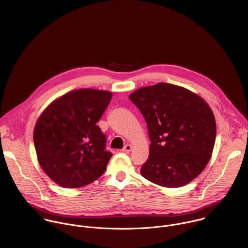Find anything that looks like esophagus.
<instances>
[{"mask_svg":"<svg viewBox=\"0 0 248 248\" xmlns=\"http://www.w3.org/2000/svg\"><path fill=\"white\" fill-rule=\"evenodd\" d=\"M132 149H133V147H132L130 144H127V145L122 149V151L125 152V153H129V152L132 151Z\"/></svg>","mask_w":248,"mask_h":248,"instance_id":"1","label":"esophagus"}]
</instances>
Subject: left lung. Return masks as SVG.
<instances>
[{
    "mask_svg": "<svg viewBox=\"0 0 248 248\" xmlns=\"http://www.w3.org/2000/svg\"><path fill=\"white\" fill-rule=\"evenodd\" d=\"M145 118L151 140L140 174L169 188L184 186L206 167L216 140L212 109L189 90L158 83L129 96Z\"/></svg>",
    "mask_w": 248,
    "mask_h": 248,
    "instance_id": "left-lung-1",
    "label": "left lung"
}]
</instances>
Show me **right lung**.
<instances>
[{
    "mask_svg": "<svg viewBox=\"0 0 248 248\" xmlns=\"http://www.w3.org/2000/svg\"><path fill=\"white\" fill-rule=\"evenodd\" d=\"M111 93L93 89L72 91L54 100L40 115L33 133L38 161L55 183L79 188L101 177L112 154L96 123Z\"/></svg>",
    "mask_w": 248,
    "mask_h": 248,
    "instance_id": "obj_1",
    "label": "right lung"
}]
</instances>
